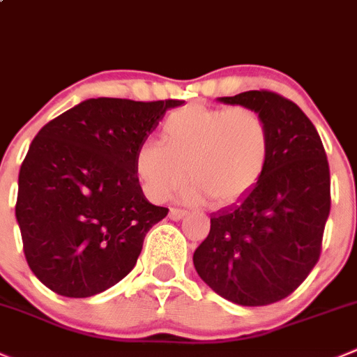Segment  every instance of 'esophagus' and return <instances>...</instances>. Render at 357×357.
Listing matches in <instances>:
<instances>
[{"instance_id":"obj_1","label":"esophagus","mask_w":357,"mask_h":357,"mask_svg":"<svg viewBox=\"0 0 357 357\" xmlns=\"http://www.w3.org/2000/svg\"><path fill=\"white\" fill-rule=\"evenodd\" d=\"M185 216H186V211H183V209H176V207H171V211H169V218H171L172 221L183 220Z\"/></svg>"}]
</instances>
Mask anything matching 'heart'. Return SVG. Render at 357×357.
Returning <instances> with one entry per match:
<instances>
[{
  "label": "heart",
  "instance_id": "obj_1",
  "mask_svg": "<svg viewBox=\"0 0 357 357\" xmlns=\"http://www.w3.org/2000/svg\"><path fill=\"white\" fill-rule=\"evenodd\" d=\"M160 141H146L134 157V172L144 195L164 202L186 179L190 202L213 200L228 207L259 185L271 160V130L249 108L188 105L165 116Z\"/></svg>",
  "mask_w": 357,
  "mask_h": 357
}]
</instances>
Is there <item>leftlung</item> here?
<instances>
[{
	"label": "left lung",
	"instance_id": "1",
	"mask_svg": "<svg viewBox=\"0 0 357 357\" xmlns=\"http://www.w3.org/2000/svg\"><path fill=\"white\" fill-rule=\"evenodd\" d=\"M259 113L271 130V160L249 197L211 214V230L193 252L204 282L244 307L291 295L321 255L330 214V167L314 123L293 101L268 91L220 98Z\"/></svg>",
	"mask_w": 357,
	"mask_h": 357
}]
</instances>
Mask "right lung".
<instances>
[{
	"label": "right lung",
	"mask_w": 357,
	"mask_h": 357,
	"mask_svg": "<svg viewBox=\"0 0 357 357\" xmlns=\"http://www.w3.org/2000/svg\"><path fill=\"white\" fill-rule=\"evenodd\" d=\"M183 101L86 99L48 122L20 165L15 216L33 274L54 293L86 298L134 268L167 207L148 202L136 151Z\"/></svg>",
	"instance_id": "1"
}]
</instances>
